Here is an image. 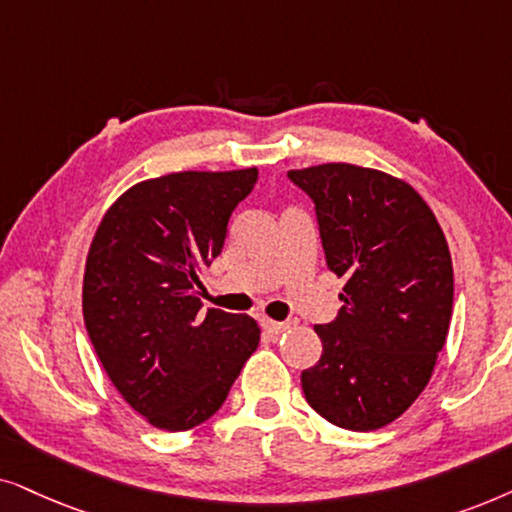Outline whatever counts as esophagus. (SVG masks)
I'll list each match as a JSON object with an SVG mask.
<instances>
[{
    "label": "esophagus",
    "mask_w": 512,
    "mask_h": 512,
    "mask_svg": "<svg viewBox=\"0 0 512 512\" xmlns=\"http://www.w3.org/2000/svg\"><path fill=\"white\" fill-rule=\"evenodd\" d=\"M260 323L264 327V332H269V335H281V332H285L290 327L288 323H278V320H271V318H262Z\"/></svg>",
    "instance_id": "34e87169"
}]
</instances>
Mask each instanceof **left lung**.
I'll use <instances>...</instances> for the list:
<instances>
[{"label": "left lung", "mask_w": 512, "mask_h": 512, "mask_svg": "<svg viewBox=\"0 0 512 512\" xmlns=\"http://www.w3.org/2000/svg\"><path fill=\"white\" fill-rule=\"evenodd\" d=\"M288 177L316 203L327 267L346 278L339 316L313 327L323 353L302 372L306 403L346 431H377L419 398L445 346L447 238L417 189L384 170L320 163Z\"/></svg>", "instance_id": "left-lung-1"}]
</instances>
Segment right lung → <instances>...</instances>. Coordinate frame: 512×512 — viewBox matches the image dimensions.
I'll return each instance as SVG.
<instances>
[{"label": "right lung", "instance_id": "obj_1", "mask_svg": "<svg viewBox=\"0 0 512 512\" xmlns=\"http://www.w3.org/2000/svg\"><path fill=\"white\" fill-rule=\"evenodd\" d=\"M257 168L138 182L102 215L86 257V332L121 398L161 431L220 410L260 344L255 318L201 311L199 276L222 252Z\"/></svg>", "mask_w": 512, "mask_h": 512}]
</instances>
